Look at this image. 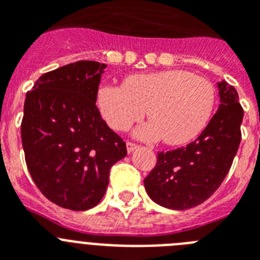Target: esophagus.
Wrapping results in <instances>:
<instances>
[{
	"instance_id": "esophagus-1",
	"label": "esophagus",
	"mask_w": 260,
	"mask_h": 260,
	"mask_svg": "<svg viewBox=\"0 0 260 260\" xmlns=\"http://www.w3.org/2000/svg\"><path fill=\"white\" fill-rule=\"evenodd\" d=\"M126 148H127L128 153H132V152H134L135 150H137L138 144L133 143V142H127V143H126Z\"/></svg>"
}]
</instances>
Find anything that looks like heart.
<instances>
[{"instance_id":"obj_1","label":"heart","mask_w":260,"mask_h":260,"mask_svg":"<svg viewBox=\"0 0 260 260\" xmlns=\"http://www.w3.org/2000/svg\"><path fill=\"white\" fill-rule=\"evenodd\" d=\"M96 102L105 122L117 132L127 130L146 114L151 121L137 128L144 141L181 146L194 141L210 122L216 103L211 82L186 70L134 74L123 86L104 84Z\"/></svg>"}]
</instances>
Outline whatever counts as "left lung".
<instances>
[{"label":"left lung","instance_id":"left-lung-1","mask_svg":"<svg viewBox=\"0 0 260 260\" xmlns=\"http://www.w3.org/2000/svg\"><path fill=\"white\" fill-rule=\"evenodd\" d=\"M220 105L202 134L186 147L157 153L144 180L155 203L183 211L199 206L219 189L241 142L243 109L238 93L225 80L217 83Z\"/></svg>","mask_w":260,"mask_h":260}]
</instances>
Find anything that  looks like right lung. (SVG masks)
Listing matches in <instances>:
<instances>
[{
    "label": "right lung",
    "mask_w": 260,
    "mask_h": 260,
    "mask_svg": "<svg viewBox=\"0 0 260 260\" xmlns=\"http://www.w3.org/2000/svg\"><path fill=\"white\" fill-rule=\"evenodd\" d=\"M107 65L78 61L41 75L27 92L20 134L38 189L62 208L86 211L102 201L125 142L96 107Z\"/></svg>",
    "instance_id": "1"
}]
</instances>
